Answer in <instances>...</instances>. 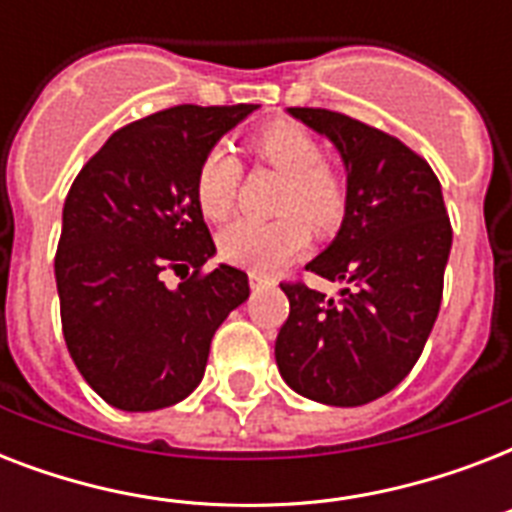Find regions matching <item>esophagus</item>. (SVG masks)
<instances>
[{
    "label": "esophagus",
    "instance_id": "34e87169",
    "mask_svg": "<svg viewBox=\"0 0 512 512\" xmlns=\"http://www.w3.org/2000/svg\"><path fill=\"white\" fill-rule=\"evenodd\" d=\"M249 287H252V292H263V289L273 287V281L268 276H260V273H249Z\"/></svg>",
    "mask_w": 512,
    "mask_h": 512
}]
</instances>
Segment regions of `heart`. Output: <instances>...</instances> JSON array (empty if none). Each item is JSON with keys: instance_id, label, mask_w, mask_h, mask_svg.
Returning a JSON list of instances; mask_svg holds the SVG:
<instances>
[{"instance_id": "heart-1", "label": "heart", "mask_w": 512, "mask_h": 512, "mask_svg": "<svg viewBox=\"0 0 512 512\" xmlns=\"http://www.w3.org/2000/svg\"><path fill=\"white\" fill-rule=\"evenodd\" d=\"M249 146L263 162L287 175L276 220L239 217L220 231L217 252L225 263L252 273H273L308 244L311 228L329 231L345 212V185L311 132L289 119L263 124L249 138ZM239 159L225 146L209 148L193 177V196L207 220H223L231 212L239 188Z\"/></svg>"}]
</instances>
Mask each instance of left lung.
<instances>
[{"label": "left lung", "instance_id": "8db88e82", "mask_svg": "<svg viewBox=\"0 0 512 512\" xmlns=\"http://www.w3.org/2000/svg\"><path fill=\"white\" fill-rule=\"evenodd\" d=\"M332 140L345 164V217L305 271L340 281L337 297L281 284L289 319L276 364L289 388L329 406H361L412 372L436 324L452 225L430 164L369 124L327 108H289Z\"/></svg>", "mask_w": 512, "mask_h": 512}]
</instances>
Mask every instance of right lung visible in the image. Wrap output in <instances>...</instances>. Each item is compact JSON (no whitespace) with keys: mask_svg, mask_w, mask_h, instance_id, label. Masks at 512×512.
<instances>
[{"mask_svg":"<svg viewBox=\"0 0 512 512\" xmlns=\"http://www.w3.org/2000/svg\"><path fill=\"white\" fill-rule=\"evenodd\" d=\"M255 108L175 106L127 124L68 191L55 255L63 337L87 385L116 409L154 412L191 396L217 327L249 297L239 268L201 271L215 241L193 177ZM167 270L189 279L170 290Z\"/></svg>","mask_w":512,"mask_h":512,"instance_id":"add662e5","label":"right lung"}]
</instances>
